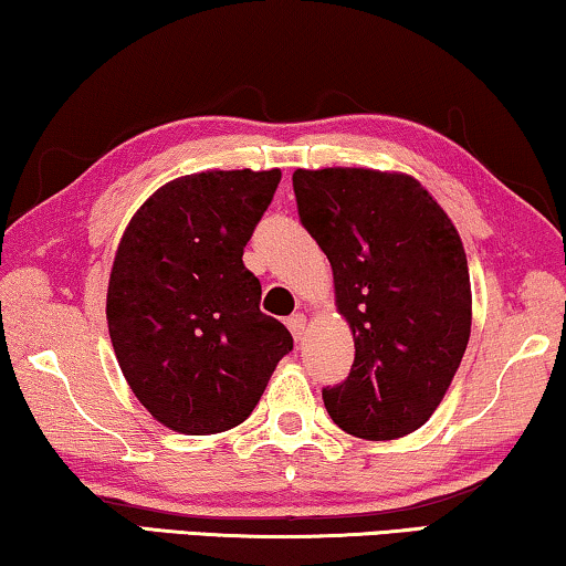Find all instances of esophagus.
I'll return each mask as SVG.
<instances>
[{"label": "esophagus", "mask_w": 566, "mask_h": 566, "mask_svg": "<svg viewBox=\"0 0 566 566\" xmlns=\"http://www.w3.org/2000/svg\"><path fill=\"white\" fill-rule=\"evenodd\" d=\"M285 324H289V329H291V334H293V339L296 342H301L303 337H306V316L303 314H293V316H289L285 318Z\"/></svg>", "instance_id": "obj_1"}]
</instances>
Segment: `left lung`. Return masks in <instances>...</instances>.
<instances>
[{"mask_svg": "<svg viewBox=\"0 0 566 566\" xmlns=\"http://www.w3.org/2000/svg\"><path fill=\"white\" fill-rule=\"evenodd\" d=\"M298 217L334 273L355 337L347 380L324 388L352 437L400 439L431 419L470 342L472 291L460 234L406 174L322 168L293 174Z\"/></svg>", "mask_w": 566, "mask_h": 566, "instance_id": "8db88e82", "label": "left lung"}]
</instances>
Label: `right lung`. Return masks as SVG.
<instances>
[{
  "mask_svg": "<svg viewBox=\"0 0 566 566\" xmlns=\"http://www.w3.org/2000/svg\"><path fill=\"white\" fill-rule=\"evenodd\" d=\"M281 170H207L158 188L122 234L106 324L117 363L155 421L188 437L240 426L293 349L260 311L244 244Z\"/></svg>",
  "mask_w": 566,
  "mask_h": 566,
  "instance_id": "1",
  "label": "right lung"
}]
</instances>
